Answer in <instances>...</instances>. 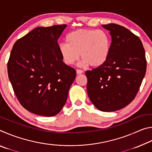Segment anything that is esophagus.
Returning a JSON list of instances; mask_svg holds the SVG:
<instances>
[{"mask_svg":"<svg viewBox=\"0 0 152 152\" xmlns=\"http://www.w3.org/2000/svg\"><path fill=\"white\" fill-rule=\"evenodd\" d=\"M82 72H83V71H82V70H79V69H77L76 70L77 74H82Z\"/></svg>","mask_w":152,"mask_h":152,"instance_id":"1","label":"esophagus"}]
</instances>
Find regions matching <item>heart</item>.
Listing matches in <instances>:
<instances>
[{"mask_svg": "<svg viewBox=\"0 0 152 152\" xmlns=\"http://www.w3.org/2000/svg\"><path fill=\"white\" fill-rule=\"evenodd\" d=\"M66 41L59 45V51L67 65H72L80 56L82 65L96 68L109 57L111 38L104 30L78 29L69 33Z\"/></svg>", "mask_w": 152, "mask_h": 152, "instance_id": "heart-1", "label": "heart"}]
</instances>
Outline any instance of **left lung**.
Masks as SVG:
<instances>
[{"instance_id":"1","label":"left lung","mask_w":152,"mask_h":152,"mask_svg":"<svg viewBox=\"0 0 152 152\" xmlns=\"http://www.w3.org/2000/svg\"><path fill=\"white\" fill-rule=\"evenodd\" d=\"M112 42L109 57L102 66L86 71L87 92L98 109L111 112L124 108L135 99L145 76V50L139 37L123 26L102 25Z\"/></svg>"}]
</instances>
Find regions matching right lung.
Masks as SVG:
<instances>
[{"label": "right lung", "instance_id": "add662e5", "mask_svg": "<svg viewBox=\"0 0 152 152\" xmlns=\"http://www.w3.org/2000/svg\"><path fill=\"white\" fill-rule=\"evenodd\" d=\"M66 25L37 27L18 39L7 63L12 89L20 104L41 116H55L65 104L75 69L67 66L58 40Z\"/></svg>", "mask_w": 152, "mask_h": 152}]
</instances>
